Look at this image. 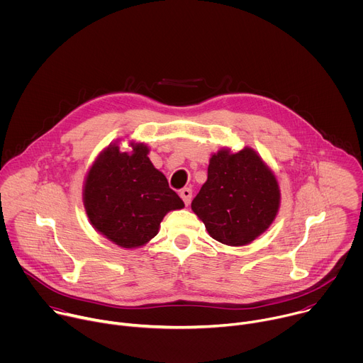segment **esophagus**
Listing matches in <instances>:
<instances>
[{"label": "esophagus", "mask_w": 363, "mask_h": 363, "mask_svg": "<svg viewBox=\"0 0 363 363\" xmlns=\"http://www.w3.org/2000/svg\"><path fill=\"white\" fill-rule=\"evenodd\" d=\"M179 195L184 199V202L188 205L191 202V198H192V189L191 188H184V189L179 191Z\"/></svg>", "instance_id": "obj_1"}]
</instances>
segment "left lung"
Wrapping results in <instances>:
<instances>
[{"label": "left lung", "instance_id": "obj_1", "mask_svg": "<svg viewBox=\"0 0 363 363\" xmlns=\"http://www.w3.org/2000/svg\"><path fill=\"white\" fill-rule=\"evenodd\" d=\"M280 191L274 174L258 155L244 147L213 155L208 178L191 208L210 235L227 245H245L264 233L279 211Z\"/></svg>", "mask_w": 363, "mask_h": 363}]
</instances>
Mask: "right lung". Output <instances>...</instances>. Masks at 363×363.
I'll return each instance as SVG.
<instances>
[{
	"mask_svg": "<svg viewBox=\"0 0 363 363\" xmlns=\"http://www.w3.org/2000/svg\"><path fill=\"white\" fill-rule=\"evenodd\" d=\"M130 153L111 145L90 168L84 208L91 225L115 244L135 248L158 234L165 214L184 201L147 158L149 149L133 143Z\"/></svg>",
	"mask_w": 363,
	"mask_h": 363,
	"instance_id": "1",
	"label": "right lung"
}]
</instances>
